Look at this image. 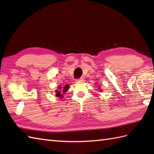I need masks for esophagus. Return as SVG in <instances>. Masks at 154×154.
<instances>
[{
	"mask_svg": "<svg viewBox=\"0 0 154 154\" xmlns=\"http://www.w3.org/2000/svg\"><path fill=\"white\" fill-rule=\"evenodd\" d=\"M84 81H85L84 78H83V77H81V78H80V79H76V82H77V83H83Z\"/></svg>",
	"mask_w": 154,
	"mask_h": 154,
	"instance_id": "obj_1",
	"label": "esophagus"
}]
</instances>
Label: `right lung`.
<instances>
[{
  "label": "right lung",
  "instance_id": "obj_1",
  "mask_svg": "<svg viewBox=\"0 0 154 154\" xmlns=\"http://www.w3.org/2000/svg\"><path fill=\"white\" fill-rule=\"evenodd\" d=\"M69 87V85H65V87H63V91H62V93L67 92V91ZM59 88H60V89H61V87H59ZM55 93H56V94H55V95H56L57 97H63V94L61 93V91H58L57 90H56V91H55Z\"/></svg>",
  "mask_w": 154,
  "mask_h": 154
}]
</instances>
